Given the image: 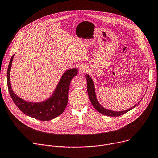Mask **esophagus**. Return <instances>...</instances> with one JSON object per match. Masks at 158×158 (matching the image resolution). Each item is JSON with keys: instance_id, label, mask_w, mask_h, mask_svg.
I'll list each match as a JSON object with an SVG mask.
<instances>
[{"instance_id": "esophagus-1", "label": "esophagus", "mask_w": 158, "mask_h": 158, "mask_svg": "<svg viewBox=\"0 0 158 158\" xmlns=\"http://www.w3.org/2000/svg\"><path fill=\"white\" fill-rule=\"evenodd\" d=\"M87 71V67L85 64H81L79 66V72L84 73Z\"/></svg>"}]
</instances>
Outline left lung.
Listing matches in <instances>:
<instances>
[{
  "mask_svg": "<svg viewBox=\"0 0 158 158\" xmlns=\"http://www.w3.org/2000/svg\"><path fill=\"white\" fill-rule=\"evenodd\" d=\"M85 77H86V81H87V92H88L89 98H90V100L92 102V104L96 110L102 114L105 115L111 116V117H118V116H120L121 115L125 114V113L128 112V111L131 110L132 109H133L134 108L138 106V105L141 101H140L138 103H137L136 105H134L132 108H130L128 110H123V111H121V112H115V111L110 110L106 109L100 105V103L97 99V98H96L95 86H94V83L92 79L91 78L90 75L88 74H86L85 75Z\"/></svg>",
  "mask_w": 158,
  "mask_h": 158,
  "instance_id": "left-lung-1",
  "label": "left lung"
}]
</instances>
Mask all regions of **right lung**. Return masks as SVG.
I'll list each match as a JSON object with an SVG mask.
<instances>
[{
  "instance_id": "1",
  "label": "right lung",
  "mask_w": 158,
  "mask_h": 158,
  "mask_svg": "<svg viewBox=\"0 0 158 158\" xmlns=\"http://www.w3.org/2000/svg\"><path fill=\"white\" fill-rule=\"evenodd\" d=\"M14 55L10 59L7 72L8 91L14 103L24 114L40 121H49L58 117L64 111L66 107L70 84L72 79L77 74V68L66 70L63 74L50 98L38 102L26 101L18 97L11 88L10 71Z\"/></svg>"
}]
</instances>
